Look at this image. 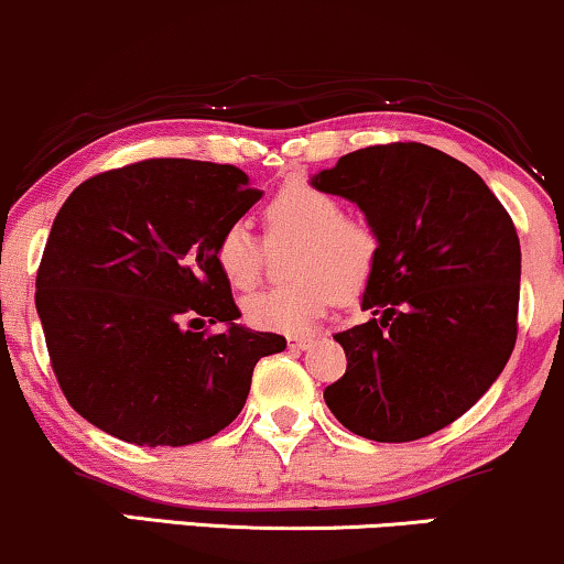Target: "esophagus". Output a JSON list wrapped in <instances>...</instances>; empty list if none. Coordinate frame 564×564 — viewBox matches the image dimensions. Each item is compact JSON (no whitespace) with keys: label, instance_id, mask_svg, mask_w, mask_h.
I'll list each match as a JSON object with an SVG mask.
<instances>
[{"label":"esophagus","instance_id":"obj_1","mask_svg":"<svg viewBox=\"0 0 564 564\" xmlns=\"http://www.w3.org/2000/svg\"><path fill=\"white\" fill-rule=\"evenodd\" d=\"M289 348H299V351H304V348H310L315 340L310 338V335H289Z\"/></svg>","mask_w":564,"mask_h":564}]
</instances>
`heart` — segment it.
Returning <instances> with one entry per match:
<instances>
[{"label": "heart", "instance_id": "obj_1", "mask_svg": "<svg viewBox=\"0 0 564 564\" xmlns=\"http://www.w3.org/2000/svg\"><path fill=\"white\" fill-rule=\"evenodd\" d=\"M270 247L294 241L289 273L296 281L245 299V319L258 330L299 335L338 302H356L380 265V234L369 220L346 216L344 203L310 182H289L262 208ZM268 247L247 224L218 237L216 262L226 281L252 289L265 270Z\"/></svg>", "mask_w": 564, "mask_h": 564}]
</instances>
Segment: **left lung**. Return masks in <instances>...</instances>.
I'll list each match as a JSON object with an SVG mask.
<instances>
[{
    "mask_svg": "<svg viewBox=\"0 0 564 564\" xmlns=\"http://www.w3.org/2000/svg\"><path fill=\"white\" fill-rule=\"evenodd\" d=\"M380 234L369 323L333 338L346 375L325 403L346 430L411 442L453 424L491 388L518 338L520 241L466 163L422 142L354 151L312 176Z\"/></svg>",
    "mask_w": 564,
    "mask_h": 564,
    "instance_id": "left-lung-1",
    "label": "left lung"
}]
</instances>
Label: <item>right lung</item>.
I'll return each instance as SVG.
<instances>
[{"label": "right lung", "instance_id": "obj_1", "mask_svg": "<svg viewBox=\"0 0 564 564\" xmlns=\"http://www.w3.org/2000/svg\"><path fill=\"white\" fill-rule=\"evenodd\" d=\"M260 197L241 169L189 159L104 171L67 197L35 310L62 393L93 426L182 447L239 416L254 365L286 348L283 335L234 323L241 312L216 262L220 234ZM205 322L227 330L210 336Z\"/></svg>", "mask_w": 564, "mask_h": 564}]
</instances>
